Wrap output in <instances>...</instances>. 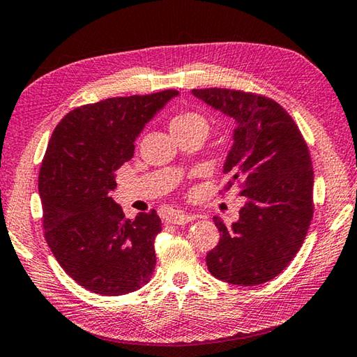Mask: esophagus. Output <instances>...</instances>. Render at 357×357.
I'll return each mask as SVG.
<instances>
[{
  "label": "esophagus",
  "mask_w": 357,
  "mask_h": 357,
  "mask_svg": "<svg viewBox=\"0 0 357 357\" xmlns=\"http://www.w3.org/2000/svg\"><path fill=\"white\" fill-rule=\"evenodd\" d=\"M195 215H189V213H181V212H174L170 215V222L173 225H185V223H190L195 220Z\"/></svg>",
  "instance_id": "34e87169"
}]
</instances>
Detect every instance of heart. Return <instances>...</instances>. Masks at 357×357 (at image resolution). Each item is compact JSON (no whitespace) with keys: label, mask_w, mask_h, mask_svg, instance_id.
Returning a JSON list of instances; mask_svg holds the SVG:
<instances>
[{"label":"heart","mask_w":357,"mask_h":357,"mask_svg":"<svg viewBox=\"0 0 357 357\" xmlns=\"http://www.w3.org/2000/svg\"><path fill=\"white\" fill-rule=\"evenodd\" d=\"M170 129L173 134L176 132H184V131H192V129H199L207 134V129H209V121L204 115L199 112L187 111L174 115L170 121Z\"/></svg>","instance_id":"1"}]
</instances>
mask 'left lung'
<instances>
[{"mask_svg": "<svg viewBox=\"0 0 357 357\" xmlns=\"http://www.w3.org/2000/svg\"><path fill=\"white\" fill-rule=\"evenodd\" d=\"M236 121L223 165L228 189L238 183L245 206L229 228L213 222L220 242L207 252L211 275L236 286L273 280L296 256L314 213V170L300 129L267 96L229 89L192 90Z\"/></svg>", "mask_w": 357, "mask_h": 357, "instance_id": "1", "label": "left lung"}]
</instances>
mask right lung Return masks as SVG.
<instances>
[{
  "instance_id": "right-lung-1",
  "label": "right lung",
  "mask_w": 357,
  "mask_h": 357,
  "mask_svg": "<svg viewBox=\"0 0 357 357\" xmlns=\"http://www.w3.org/2000/svg\"><path fill=\"white\" fill-rule=\"evenodd\" d=\"M174 96L164 90L76 107L51 135L38 173L45 238L66 273L93 294L139 290L156 267V211L129 220L111 190L135 139Z\"/></svg>"
}]
</instances>
